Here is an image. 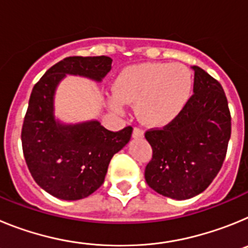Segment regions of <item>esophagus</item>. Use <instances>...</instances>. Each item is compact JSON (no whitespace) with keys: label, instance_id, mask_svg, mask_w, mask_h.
<instances>
[{"label":"esophagus","instance_id":"obj_1","mask_svg":"<svg viewBox=\"0 0 248 248\" xmlns=\"http://www.w3.org/2000/svg\"><path fill=\"white\" fill-rule=\"evenodd\" d=\"M144 137V130L141 128H134L133 130V138H143Z\"/></svg>","mask_w":248,"mask_h":248}]
</instances>
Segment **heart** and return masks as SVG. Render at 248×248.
Listing matches in <instances>:
<instances>
[{"label":"heart","mask_w":248,"mask_h":248,"mask_svg":"<svg viewBox=\"0 0 248 248\" xmlns=\"http://www.w3.org/2000/svg\"><path fill=\"white\" fill-rule=\"evenodd\" d=\"M191 88V73L183 64L131 65L117 77L109 104L115 110H122L123 103L137 104L138 117L144 124L161 126L183 110Z\"/></svg>","instance_id":"obj_1"}]
</instances>
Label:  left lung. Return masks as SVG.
Returning <instances> with one entry per match:
<instances>
[{
	"label": "left lung",
	"instance_id": "left-lung-1",
	"mask_svg": "<svg viewBox=\"0 0 248 248\" xmlns=\"http://www.w3.org/2000/svg\"><path fill=\"white\" fill-rule=\"evenodd\" d=\"M194 94L183 110L145 138L153 157L145 180L157 194L186 200L209 187L220 171L231 137V114L222 87L194 65Z\"/></svg>",
	"mask_w": 248,
	"mask_h": 248
}]
</instances>
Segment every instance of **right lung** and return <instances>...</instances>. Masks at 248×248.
I'll list each match as a JSON object with an SVG mask.
<instances>
[{"label":"right lung","mask_w":248,"mask_h":248,"mask_svg":"<svg viewBox=\"0 0 248 248\" xmlns=\"http://www.w3.org/2000/svg\"><path fill=\"white\" fill-rule=\"evenodd\" d=\"M111 58L67 57L34 84L23 126L22 149L31 175L45 191L62 200H80L104 183L111 157L130 140L133 128L110 131L98 120L63 124L54 118V94L67 74L102 82Z\"/></svg>","instance_id":"1"}]
</instances>
